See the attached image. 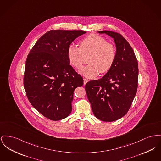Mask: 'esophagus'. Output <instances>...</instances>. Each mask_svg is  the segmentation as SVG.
<instances>
[{"mask_svg":"<svg viewBox=\"0 0 161 161\" xmlns=\"http://www.w3.org/2000/svg\"><path fill=\"white\" fill-rule=\"evenodd\" d=\"M83 81H84V85H86V84L88 82L89 80H88L87 79H86V78H84V79H83Z\"/></svg>","mask_w":161,"mask_h":161,"instance_id":"esophagus-1","label":"esophagus"}]
</instances>
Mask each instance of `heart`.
<instances>
[{"label":"heart","instance_id":"obj_1","mask_svg":"<svg viewBox=\"0 0 161 161\" xmlns=\"http://www.w3.org/2000/svg\"><path fill=\"white\" fill-rule=\"evenodd\" d=\"M67 58L71 65L79 69L85 64L88 58L89 64L80 70L87 78L98 75L100 72H108L115 60L116 48L114 44L107 42L105 38L97 34H91L82 39L79 47L70 45L67 51Z\"/></svg>","mask_w":161,"mask_h":161}]
</instances>
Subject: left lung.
Returning <instances> with one entry per match:
<instances>
[{
	"mask_svg": "<svg viewBox=\"0 0 161 161\" xmlns=\"http://www.w3.org/2000/svg\"><path fill=\"white\" fill-rule=\"evenodd\" d=\"M114 38L116 57L113 66L98 80L87 82L85 90L95 116L104 122H113L129 111L138 86L137 58L128 42L120 33L99 31Z\"/></svg>",
	"mask_w": 161,
	"mask_h": 161,
	"instance_id": "left-lung-1",
	"label": "left lung"
}]
</instances>
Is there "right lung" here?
<instances>
[{"label":"right lung","instance_id":"right-lung-1","mask_svg":"<svg viewBox=\"0 0 161 161\" xmlns=\"http://www.w3.org/2000/svg\"><path fill=\"white\" fill-rule=\"evenodd\" d=\"M83 30H50L39 38L27 56L24 86L30 103L52 120L67 117L72 111L76 87L83 78L70 65L67 51Z\"/></svg>","mask_w":161,"mask_h":161}]
</instances>
